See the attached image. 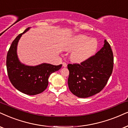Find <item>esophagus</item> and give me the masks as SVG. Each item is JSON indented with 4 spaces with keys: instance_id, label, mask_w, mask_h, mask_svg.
<instances>
[{
    "instance_id": "obj_1",
    "label": "esophagus",
    "mask_w": 128,
    "mask_h": 128,
    "mask_svg": "<svg viewBox=\"0 0 128 128\" xmlns=\"http://www.w3.org/2000/svg\"><path fill=\"white\" fill-rule=\"evenodd\" d=\"M67 64H66V62H62V67H67Z\"/></svg>"
}]
</instances>
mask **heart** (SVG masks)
Instances as JSON below:
<instances>
[{"mask_svg":"<svg viewBox=\"0 0 128 128\" xmlns=\"http://www.w3.org/2000/svg\"><path fill=\"white\" fill-rule=\"evenodd\" d=\"M98 48V42L96 39L83 34L72 36L65 46L67 51H72L70 58L76 63L83 62L90 58L96 54Z\"/></svg>","mask_w":128,"mask_h":128,"instance_id":"heart-1","label":"heart"}]
</instances>
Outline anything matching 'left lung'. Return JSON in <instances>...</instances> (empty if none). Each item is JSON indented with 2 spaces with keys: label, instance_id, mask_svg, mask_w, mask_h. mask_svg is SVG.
Segmentation results:
<instances>
[{
  "label": "left lung",
  "instance_id": "left-lung-1",
  "mask_svg": "<svg viewBox=\"0 0 128 128\" xmlns=\"http://www.w3.org/2000/svg\"><path fill=\"white\" fill-rule=\"evenodd\" d=\"M114 68V55L110 45L104 41L102 49L80 64H68V84L71 92L80 98L99 93L110 77Z\"/></svg>",
  "mask_w": 128,
  "mask_h": 128
}]
</instances>
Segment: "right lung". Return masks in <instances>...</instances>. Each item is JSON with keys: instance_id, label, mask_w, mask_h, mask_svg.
Segmentation results:
<instances>
[{"instance_id": "1", "label": "right lung", "mask_w": 128, "mask_h": 128, "mask_svg": "<svg viewBox=\"0 0 128 128\" xmlns=\"http://www.w3.org/2000/svg\"><path fill=\"white\" fill-rule=\"evenodd\" d=\"M30 29V27L26 29L12 42L7 54L6 67L9 80L18 90L26 94L36 95L46 89L50 74L59 70L62 64L42 63L30 66L20 62L17 54L18 44L22 35Z\"/></svg>"}]
</instances>
